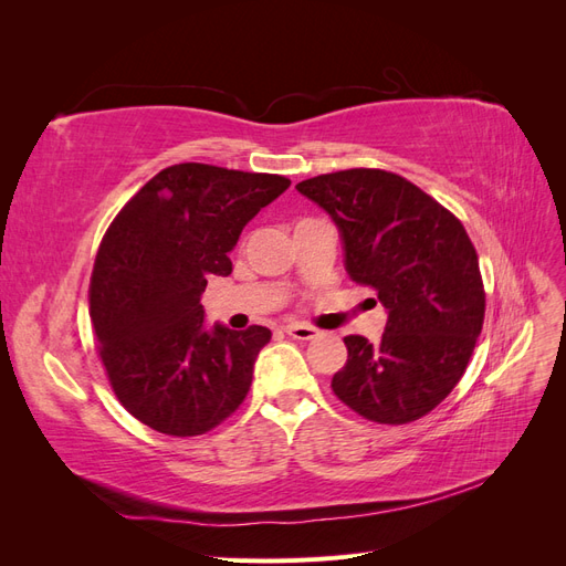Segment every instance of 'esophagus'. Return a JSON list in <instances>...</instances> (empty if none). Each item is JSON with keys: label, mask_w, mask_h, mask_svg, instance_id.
Instances as JSON below:
<instances>
[{"label": "esophagus", "mask_w": 566, "mask_h": 566, "mask_svg": "<svg viewBox=\"0 0 566 566\" xmlns=\"http://www.w3.org/2000/svg\"><path fill=\"white\" fill-rule=\"evenodd\" d=\"M285 333L290 337H295V339H314L318 335L316 328H312V325H304V323H290V325H285Z\"/></svg>", "instance_id": "1"}]
</instances>
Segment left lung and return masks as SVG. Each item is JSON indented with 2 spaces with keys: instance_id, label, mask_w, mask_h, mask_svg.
I'll use <instances>...</instances> for the list:
<instances>
[{
  "instance_id": "1",
  "label": "left lung",
  "mask_w": 566,
  "mask_h": 566,
  "mask_svg": "<svg viewBox=\"0 0 566 566\" xmlns=\"http://www.w3.org/2000/svg\"><path fill=\"white\" fill-rule=\"evenodd\" d=\"M331 214L345 269L387 310L378 345L345 337L333 391L358 416L403 424L430 413L462 378L484 323V283L468 231L416 184L385 169H342L297 184Z\"/></svg>"
}]
</instances>
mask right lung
Wrapping results in <instances>:
<instances>
[{"label":"right lung","mask_w":566,"mask_h":566,"mask_svg":"<svg viewBox=\"0 0 566 566\" xmlns=\"http://www.w3.org/2000/svg\"><path fill=\"white\" fill-rule=\"evenodd\" d=\"M290 179L200 163L163 169L101 241L90 314L111 387L129 413L172 437L210 432L243 403L264 325L205 323L200 295L229 276L248 221Z\"/></svg>","instance_id":"right-lung-1"}]
</instances>
